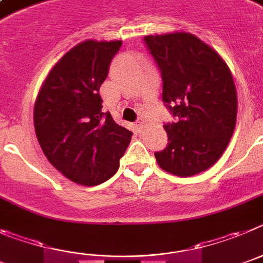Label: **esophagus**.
Listing matches in <instances>:
<instances>
[{
    "mask_svg": "<svg viewBox=\"0 0 263 263\" xmlns=\"http://www.w3.org/2000/svg\"><path fill=\"white\" fill-rule=\"evenodd\" d=\"M146 124V119H144V118H140V119L137 120L136 122V126L137 127H144Z\"/></svg>",
    "mask_w": 263,
    "mask_h": 263,
    "instance_id": "1",
    "label": "esophagus"
}]
</instances>
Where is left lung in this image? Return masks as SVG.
<instances>
[{
	"label": "left lung",
	"instance_id": "obj_1",
	"mask_svg": "<svg viewBox=\"0 0 263 263\" xmlns=\"http://www.w3.org/2000/svg\"><path fill=\"white\" fill-rule=\"evenodd\" d=\"M162 74V101L177 123L165 124L169 141L155 153L158 166L193 177L221 157L237 119V91L224 59L186 31L144 37Z\"/></svg>",
	"mask_w": 263,
	"mask_h": 263
}]
</instances>
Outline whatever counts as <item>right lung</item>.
Instances as JSON below:
<instances>
[{
	"instance_id": "add662e5",
	"label": "right lung",
	"mask_w": 263,
	"mask_h": 263,
	"mask_svg": "<svg viewBox=\"0 0 263 263\" xmlns=\"http://www.w3.org/2000/svg\"><path fill=\"white\" fill-rule=\"evenodd\" d=\"M122 40L81 42L52 67L34 106L39 145L72 182L96 186L119 169L132 132L102 112L99 87Z\"/></svg>"
}]
</instances>
